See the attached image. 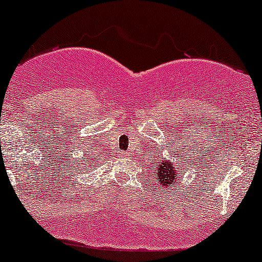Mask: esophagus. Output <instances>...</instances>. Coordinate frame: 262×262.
Masks as SVG:
<instances>
[{
  "label": "esophagus",
  "mask_w": 262,
  "mask_h": 262,
  "mask_svg": "<svg viewBox=\"0 0 262 262\" xmlns=\"http://www.w3.org/2000/svg\"><path fill=\"white\" fill-rule=\"evenodd\" d=\"M123 156H127V154H123Z\"/></svg>",
  "instance_id": "1"
}]
</instances>
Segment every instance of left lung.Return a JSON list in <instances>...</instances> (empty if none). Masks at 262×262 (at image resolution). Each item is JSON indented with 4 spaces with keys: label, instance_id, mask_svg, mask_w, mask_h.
<instances>
[{
    "label": "left lung",
    "instance_id": "left-lung-1",
    "mask_svg": "<svg viewBox=\"0 0 262 262\" xmlns=\"http://www.w3.org/2000/svg\"><path fill=\"white\" fill-rule=\"evenodd\" d=\"M155 176L158 179V188L163 190L164 188L174 187V184L178 181V169L174 167V163L172 161L163 158V161L158 162L156 167Z\"/></svg>",
    "mask_w": 262,
    "mask_h": 262
}]
</instances>
